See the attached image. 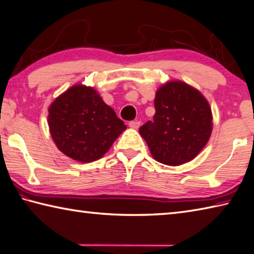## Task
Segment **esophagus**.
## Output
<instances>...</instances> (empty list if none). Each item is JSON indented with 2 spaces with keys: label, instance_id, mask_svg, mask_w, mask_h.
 <instances>
[{
  "label": "esophagus",
  "instance_id": "esophagus-1",
  "mask_svg": "<svg viewBox=\"0 0 254 254\" xmlns=\"http://www.w3.org/2000/svg\"><path fill=\"white\" fill-rule=\"evenodd\" d=\"M140 122L139 121H131L130 123H128V127H130L131 128H135V130H137V128L140 127Z\"/></svg>",
  "mask_w": 254,
  "mask_h": 254
}]
</instances>
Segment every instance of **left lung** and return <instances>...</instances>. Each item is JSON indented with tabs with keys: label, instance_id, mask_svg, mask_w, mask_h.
<instances>
[{
	"label": "left lung",
	"instance_id": "obj_1",
	"mask_svg": "<svg viewBox=\"0 0 254 254\" xmlns=\"http://www.w3.org/2000/svg\"><path fill=\"white\" fill-rule=\"evenodd\" d=\"M153 121L140 127L153 159L178 167L200 153L209 141L213 123L207 100L195 87L169 81L156 90Z\"/></svg>",
	"mask_w": 254,
	"mask_h": 254
}]
</instances>
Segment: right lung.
I'll list each match as a JSON object with an SVG mask.
<instances>
[{"mask_svg":"<svg viewBox=\"0 0 254 254\" xmlns=\"http://www.w3.org/2000/svg\"><path fill=\"white\" fill-rule=\"evenodd\" d=\"M48 124L58 149L90 163L102 158L127 126L92 86L74 84L49 108Z\"/></svg>","mask_w":254,"mask_h":254,"instance_id":"add662e5","label":"right lung"}]
</instances>
